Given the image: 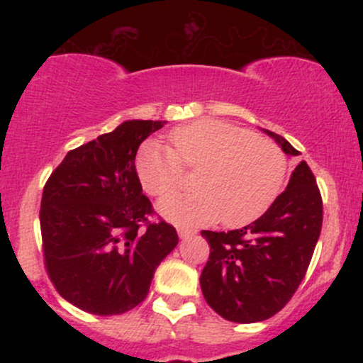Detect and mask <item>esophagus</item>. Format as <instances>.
<instances>
[{"label":"esophagus","mask_w":363,"mask_h":363,"mask_svg":"<svg viewBox=\"0 0 363 363\" xmlns=\"http://www.w3.org/2000/svg\"><path fill=\"white\" fill-rule=\"evenodd\" d=\"M177 234L181 239H187L189 235H194V230H189V228H184V227H179Z\"/></svg>","instance_id":"34e87169"}]
</instances>
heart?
Returning a JSON list of instances; mask_svg holds the SVG:
<instances>
[{
    "instance_id": "1",
    "label": "heart",
    "mask_w": 363,
    "mask_h": 363,
    "mask_svg": "<svg viewBox=\"0 0 363 363\" xmlns=\"http://www.w3.org/2000/svg\"><path fill=\"white\" fill-rule=\"evenodd\" d=\"M172 150L148 141L136 157L145 191L165 196L184 181V167L198 170L199 191L167 196L158 213L181 227L218 218L230 227L251 223L273 205L286 174V158L273 141L220 119H199L169 133Z\"/></svg>"
}]
</instances>
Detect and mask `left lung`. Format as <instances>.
Instances as JSON below:
<instances>
[{
	"label": "left lung",
	"mask_w": 363,
	"mask_h": 363,
	"mask_svg": "<svg viewBox=\"0 0 363 363\" xmlns=\"http://www.w3.org/2000/svg\"><path fill=\"white\" fill-rule=\"evenodd\" d=\"M286 155L298 152L277 133L262 129ZM323 227V199L306 162L266 213L239 230L201 235L210 259L199 283L208 306L232 323H259L286 306L306 277Z\"/></svg>",
	"instance_id": "8db88e82"
}]
</instances>
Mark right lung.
I'll return each mask as SVG.
<instances>
[{
  "instance_id": "right-lung-1",
  "label": "right lung",
  "mask_w": 363,
  "mask_h": 363,
  "mask_svg": "<svg viewBox=\"0 0 363 363\" xmlns=\"http://www.w3.org/2000/svg\"><path fill=\"white\" fill-rule=\"evenodd\" d=\"M167 121H124L68 152L40 201L44 262L65 301L95 315L131 311L179 242L176 228L148 222L152 203L135 158L141 141ZM147 223L145 229L140 228Z\"/></svg>"
}]
</instances>
